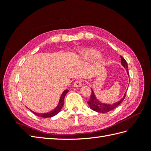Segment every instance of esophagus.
I'll return each mask as SVG.
<instances>
[{
  "mask_svg": "<svg viewBox=\"0 0 151 151\" xmlns=\"http://www.w3.org/2000/svg\"><path fill=\"white\" fill-rule=\"evenodd\" d=\"M82 86V83L81 81H76L75 83H74V86L76 88H79L81 87Z\"/></svg>",
  "mask_w": 151,
  "mask_h": 151,
  "instance_id": "esophagus-1",
  "label": "esophagus"
}]
</instances>
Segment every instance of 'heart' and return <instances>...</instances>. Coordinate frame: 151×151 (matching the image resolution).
<instances>
[{
	"mask_svg": "<svg viewBox=\"0 0 151 151\" xmlns=\"http://www.w3.org/2000/svg\"><path fill=\"white\" fill-rule=\"evenodd\" d=\"M100 56V52L97 50L93 49H88L82 51L81 53V58L86 61H93L95 60ZM105 60L102 59L101 62L102 63H105Z\"/></svg>",
	"mask_w": 151,
	"mask_h": 151,
	"instance_id": "obj_1",
	"label": "heart"
}]
</instances>
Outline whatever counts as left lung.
Listing matches in <instances>:
<instances>
[{"mask_svg":"<svg viewBox=\"0 0 151 151\" xmlns=\"http://www.w3.org/2000/svg\"><path fill=\"white\" fill-rule=\"evenodd\" d=\"M121 58L122 65H123L124 67V69L127 70L128 75L129 76V69H128V65H127V61L125 60L121 56ZM91 97H90V99L89 100V101H88L87 102L89 105V106L90 107L91 110L97 111V112H100V113H106V112H108L112 110H114V109L117 108L118 106L123 101L125 97H126V93H125L124 96H123V97H122L121 99H120V101H117V102H115V103L111 104L102 103V102H101L97 98H96L94 92H93V89L91 88Z\"/></svg>","mask_w":151,"mask_h":151,"instance_id":"1","label":"left lung"}]
</instances>
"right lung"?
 <instances>
[{
  "mask_svg": "<svg viewBox=\"0 0 151 151\" xmlns=\"http://www.w3.org/2000/svg\"><path fill=\"white\" fill-rule=\"evenodd\" d=\"M68 91H69L68 89H66V90H65L63 92V93L62 94V95H61V97H60L58 104L57 106L54 108L53 110L48 112V113H45V114H37V113H36V112H34L32 110H30V111L32 112V113H34L35 115H37V116L41 117L47 118V117H52L54 116V115H56V114H58L59 112L61 111V109L62 108L63 104H64V98H65L67 93Z\"/></svg>",
  "mask_w": 151,
  "mask_h": 151,
  "instance_id": "right-lung-1",
  "label": "right lung"
}]
</instances>
